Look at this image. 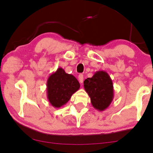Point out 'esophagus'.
<instances>
[{
    "label": "esophagus",
    "mask_w": 153,
    "mask_h": 153,
    "mask_svg": "<svg viewBox=\"0 0 153 153\" xmlns=\"http://www.w3.org/2000/svg\"><path fill=\"white\" fill-rule=\"evenodd\" d=\"M78 79H79V82L81 83V84H82L83 83V81H84V75L83 74H80L79 75V76H78Z\"/></svg>",
    "instance_id": "esophagus-1"
}]
</instances>
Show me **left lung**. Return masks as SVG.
Instances as JSON below:
<instances>
[{
    "instance_id": "8db88e82",
    "label": "left lung",
    "mask_w": 153,
    "mask_h": 153,
    "mask_svg": "<svg viewBox=\"0 0 153 153\" xmlns=\"http://www.w3.org/2000/svg\"><path fill=\"white\" fill-rule=\"evenodd\" d=\"M85 91L90 97L93 107L104 111L110 106L114 98V87L109 74L105 71H98L91 78L84 81Z\"/></svg>"
}]
</instances>
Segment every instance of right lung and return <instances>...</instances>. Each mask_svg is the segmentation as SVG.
Masks as SVG:
<instances>
[{"label": "right lung", "instance_id": "1", "mask_svg": "<svg viewBox=\"0 0 153 153\" xmlns=\"http://www.w3.org/2000/svg\"><path fill=\"white\" fill-rule=\"evenodd\" d=\"M47 98L53 107L64 105L80 88L79 81L72 74H67L61 67L50 75L47 80Z\"/></svg>", "mask_w": 153, "mask_h": 153}]
</instances>
